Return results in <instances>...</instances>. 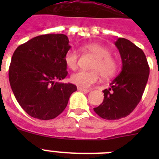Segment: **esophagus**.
<instances>
[{
	"mask_svg": "<svg viewBox=\"0 0 159 159\" xmlns=\"http://www.w3.org/2000/svg\"><path fill=\"white\" fill-rule=\"evenodd\" d=\"M77 89H78V91H80V92H85V93H88V92L91 91V90L89 89H86V88H80V87H78L77 88Z\"/></svg>",
	"mask_w": 159,
	"mask_h": 159,
	"instance_id": "esophagus-1",
	"label": "esophagus"
}]
</instances>
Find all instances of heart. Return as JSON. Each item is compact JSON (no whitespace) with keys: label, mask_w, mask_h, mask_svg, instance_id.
Masks as SVG:
<instances>
[{"label":"heart","mask_w":159,"mask_h":159,"mask_svg":"<svg viewBox=\"0 0 159 159\" xmlns=\"http://www.w3.org/2000/svg\"><path fill=\"white\" fill-rule=\"evenodd\" d=\"M87 50L96 57V60L92 66L94 71H79L72 74L71 81L80 88H88L98 82L99 75L105 80L111 79L117 72V63L111 56L110 51L103 46L90 43L85 46ZM79 52L77 49H69L64 55V62L70 69H75L78 65Z\"/></svg>","instance_id":"1"}]
</instances>
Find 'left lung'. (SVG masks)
I'll return each mask as SVG.
<instances>
[{"label": "left lung", "mask_w": 159, "mask_h": 159, "mask_svg": "<svg viewBox=\"0 0 159 159\" xmlns=\"http://www.w3.org/2000/svg\"><path fill=\"white\" fill-rule=\"evenodd\" d=\"M115 44L122 60V71L102 91L104 99L94 108L101 118L116 120L130 115L137 107L145 90L150 67L141 48L124 38H119Z\"/></svg>", "instance_id": "1"}]
</instances>
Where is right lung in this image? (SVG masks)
Segmentation results:
<instances>
[{"label":"right lung","instance_id":"add662e5","mask_svg":"<svg viewBox=\"0 0 159 159\" xmlns=\"http://www.w3.org/2000/svg\"><path fill=\"white\" fill-rule=\"evenodd\" d=\"M64 34H46L20 45L8 70L11 88L18 103L29 116L52 119L63 112L77 90L70 83H55L67 75L64 55L70 48Z\"/></svg>","mask_w":159,"mask_h":159}]
</instances>
